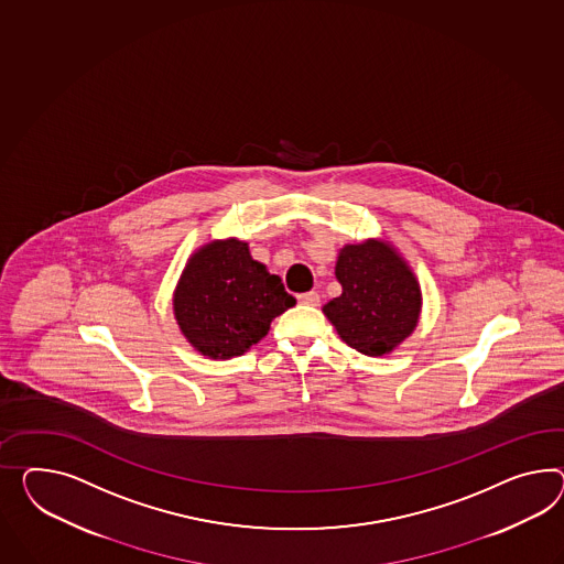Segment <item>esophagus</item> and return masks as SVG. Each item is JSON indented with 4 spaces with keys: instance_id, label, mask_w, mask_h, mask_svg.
Here are the masks:
<instances>
[{
    "instance_id": "1",
    "label": "esophagus",
    "mask_w": 564,
    "mask_h": 564,
    "mask_svg": "<svg viewBox=\"0 0 564 564\" xmlns=\"http://www.w3.org/2000/svg\"><path fill=\"white\" fill-rule=\"evenodd\" d=\"M299 303L306 304V306H318L321 299H318V294L315 290H311V292L299 294Z\"/></svg>"
}]
</instances>
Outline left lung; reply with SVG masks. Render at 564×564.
<instances>
[{
  "instance_id": "obj_1",
  "label": "left lung",
  "mask_w": 564,
  "mask_h": 564,
  "mask_svg": "<svg viewBox=\"0 0 564 564\" xmlns=\"http://www.w3.org/2000/svg\"><path fill=\"white\" fill-rule=\"evenodd\" d=\"M335 278L341 294L323 306L337 335L364 356H387L415 332L421 286L397 247L366 239L339 249Z\"/></svg>"
}]
</instances>
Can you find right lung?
I'll use <instances>...</instances> for the list:
<instances>
[{"label": "right lung", "mask_w": 564, "mask_h": 564, "mask_svg": "<svg viewBox=\"0 0 564 564\" xmlns=\"http://www.w3.org/2000/svg\"><path fill=\"white\" fill-rule=\"evenodd\" d=\"M296 304L246 241L215 239L189 256L174 290V317L189 346L213 360L243 356Z\"/></svg>", "instance_id": "1"}]
</instances>
